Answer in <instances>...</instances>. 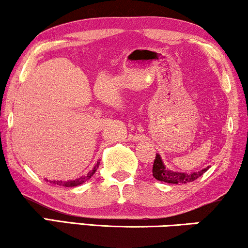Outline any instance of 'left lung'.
Masks as SVG:
<instances>
[{
	"mask_svg": "<svg viewBox=\"0 0 248 248\" xmlns=\"http://www.w3.org/2000/svg\"><path fill=\"white\" fill-rule=\"evenodd\" d=\"M209 167H206L202 170L196 172H182V171H174L170 169L166 168L160 155H155V159L152 167V176L158 181L169 183V184H186V183L193 182L198 179L200 176H202L208 170Z\"/></svg>",
	"mask_w": 248,
	"mask_h": 248,
	"instance_id": "1",
	"label": "left lung"
}]
</instances>
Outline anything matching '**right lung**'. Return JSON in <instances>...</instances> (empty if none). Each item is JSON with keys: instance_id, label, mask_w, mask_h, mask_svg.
Here are the masks:
<instances>
[{"instance_id": "1", "label": "right lung", "mask_w": 248, "mask_h": 248, "mask_svg": "<svg viewBox=\"0 0 248 248\" xmlns=\"http://www.w3.org/2000/svg\"><path fill=\"white\" fill-rule=\"evenodd\" d=\"M98 166H99V162H97V164L94 165V167L91 169L87 175L81 176V177L76 178V179H70V181H48V179H45V181L50 182L53 183V184L59 185V186H64V187H74V186H79L81 184H83V183H86L87 181H89V179L93 176L94 172H96Z\"/></svg>"}]
</instances>
